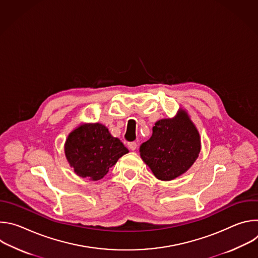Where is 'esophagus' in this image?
<instances>
[{
    "label": "esophagus",
    "instance_id": "esophagus-1",
    "mask_svg": "<svg viewBox=\"0 0 258 258\" xmlns=\"http://www.w3.org/2000/svg\"><path fill=\"white\" fill-rule=\"evenodd\" d=\"M128 148L131 149V150H133V151H135L137 148H138V145H137V143H135V142H132V143H128Z\"/></svg>",
    "mask_w": 258,
    "mask_h": 258
}]
</instances>
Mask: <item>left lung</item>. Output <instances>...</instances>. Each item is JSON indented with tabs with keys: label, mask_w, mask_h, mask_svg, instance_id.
<instances>
[{
	"label": "left lung",
	"mask_w": 258,
	"mask_h": 258,
	"mask_svg": "<svg viewBox=\"0 0 258 258\" xmlns=\"http://www.w3.org/2000/svg\"><path fill=\"white\" fill-rule=\"evenodd\" d=\"M151 138L140 146V156L155 177L172 180L185 173L201 150L200 134L186 109L155 122Z\"/></svg>",
	"instance_id": "8db88e82"
}]
</instances>
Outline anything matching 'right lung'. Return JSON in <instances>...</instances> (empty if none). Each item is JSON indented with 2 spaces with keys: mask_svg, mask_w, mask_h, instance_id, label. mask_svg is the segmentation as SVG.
Instances as JSON below:
<instances>
[{
  "mask_svg": "<svg viewBox=\"0 0 258 258\" xmlns=\"http://www.w3.org/2000/svg\"><path fill=\"white\" fill-rule=\"evenodd\" d=\"M65 157L79 176L103 178L128 149L99 122H84L72 130L64 144Z\"/></svg>",
  "mask_w": 258,
  "mask_h": 258,
  "instance_id": "1",
  "label": "right lung"
}]
</instances>
